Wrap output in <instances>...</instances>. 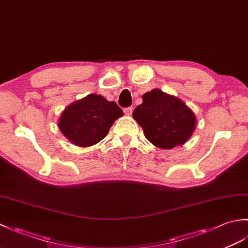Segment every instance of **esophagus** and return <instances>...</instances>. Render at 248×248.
<instances>
[{"label": "esophagus", "mask_w": 248, "mask_h": 248, "mask_svg": "<svg viewBox=\"0 0 248 248\" xmlns=\"http://www.w3.org/2000/svg\"><path fill=\"white\" fill-rule=\"evenodd\" d=\"M124 112L125 115L130 116L131 114H132V112H133V108H124Z\"/></svg>", "instance_id": "esophagus-1"}]
</instances>
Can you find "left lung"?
I'll list each match as a JSON object with an SVG mask.
<instances>
[{"label": "left lung", "instance_id": "left-lung-1", "mask_svg": "<svg viewBox=\"0 0 248 248\" xmlns=\"http://www.w3.org/2000/svg\"><path fill=\"white\" fill-rule=\"evenodd\" d=\"M141 98L143 103L134 109L133 118L146 139L162 149L186 143L196 128L193 110L182 100L160 89H152Z\"/></svg>", "mask_w": 248, "mask_h": 248}]
</instances>
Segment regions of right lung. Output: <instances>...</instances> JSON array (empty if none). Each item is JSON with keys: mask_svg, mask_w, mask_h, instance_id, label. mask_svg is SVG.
<instances>
[{"mask_svg": "<svg viewBox=\"0 0 248 248\" xmlns=\"http://www.w3.org/2000/svg\"><path fill=\"white\" fill-rule=\"evenodd\" d=\"M123 115V109L116 102L91 93L62 110L59 129L72 144L89 147L103 140L115 120Z\"/></svg>", "mask_w": 248, "mask_h": 248, "instance_id": "1", "label": "right lung"}]
</instances>
